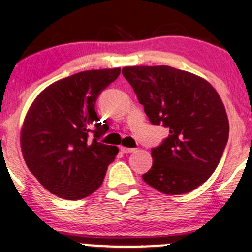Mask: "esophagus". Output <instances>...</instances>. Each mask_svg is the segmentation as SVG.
Segmentation results:
<instances>
[{
    "label": "esophagus",
    "instance_id": "obj_1",
    "mask_svg": "<svg viewBox=\"0 0 252 252\" xmlns=\"http://www.w3.org/2000/svg\"><path fill=\"white\" fill-rule=\"evenodd\" d=\"M120 149L121 152L124 153V154H129V153H132L135 150L134 148H126V147H123V146H121Z\"/></svg>",
    "mask_w": 252,
    "mask_h": 252
}]
</instances>
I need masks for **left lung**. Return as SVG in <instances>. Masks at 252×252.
<instances>
[{"mask_svg":"<svg viewBox=\"0 0 252 252\" xmlns=\"http://www.w3.org/2000/svg\"><path fill=\"white\" fill-rule=\"evenodd\" d=\"M134 89L153 124L169 136L152 149L153 166L142 179L168 195L189 193L213 174L228 138V120L216 89L204 78L170 66H126Z\"/></svg>","mask_w":252,"mask_h":252,"instance_id":"obj_1","label":"left lung"}]
</instances>
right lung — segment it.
<instances>
[{
	"mask_svg": "<svg viewBox=\"0 0 252 252\" xmlns=\"http://www.w3.org/2000/svg\"><path fill=\"white\" fill-rule=\"evenodd\" d=\"M120 73V67L79 72L48 85L31 104L20 146L28 169L52 194L79 200L102 185L118 148L98 141L109 126L98 123L94 103Z\"/></svg>",
	"mask_w": 252,
	"mask_h": 252,
	"instance_id": "1",
	"label": "right lung"
}]
</instances>
